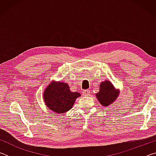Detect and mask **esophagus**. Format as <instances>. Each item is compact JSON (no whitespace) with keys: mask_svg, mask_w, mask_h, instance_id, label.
Returning <instances> with one entry per match:
<instances>
[{"mask_svg":"<svg viewBox=\"0 0 156 156\" xmlns=\"http://www.w3.org/2000/svg\"><path fill=\"white\" fill-rule=\"evenodd\" d=\"M83 96H90L91 91L89 90H84L83 91Z\"/></svg>","mask_w":156,"mask_h":156,"instance_id":"esophagus-1","label":"esophagus"}]
</instances>
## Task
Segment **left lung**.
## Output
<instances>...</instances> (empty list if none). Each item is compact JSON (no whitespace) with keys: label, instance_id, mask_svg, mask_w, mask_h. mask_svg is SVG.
<instances>
[{"label":"left lung","instance_id":"1","mask_svg":"<svg viewBox=\"0 0 156 156\" xmlns=\"http://www.w3.org/2000/svg\"><path fill=\"white\" fill-rule=\"evenodd\" d=\"M119 90L115 89L113 84L109 80L102 81L100 84L99 92L96 94L97 99L102 106L108 107L118 98Z\"/></svg>","mask_w":156,"mask_h":156}]
</instances>
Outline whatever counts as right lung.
<instances>
[{
	"instance_id": "obj_1",
	"label": "right lung",
	"mask_w": 156,
	"mask_h": 156,
	"mask_svg": "<svg viewBox=\"0 0 156 156\" xmlns=\"http://www.w3.org/2000/svg\"><path fill=\"white\" fill-rule=\"evenodd\" d=\"M81 96L78 92H72L69 86L63 82L51 81L43 92L47 107L57 113H65L73 107L76 100Z\"/></svg>"
}]
</instances>
